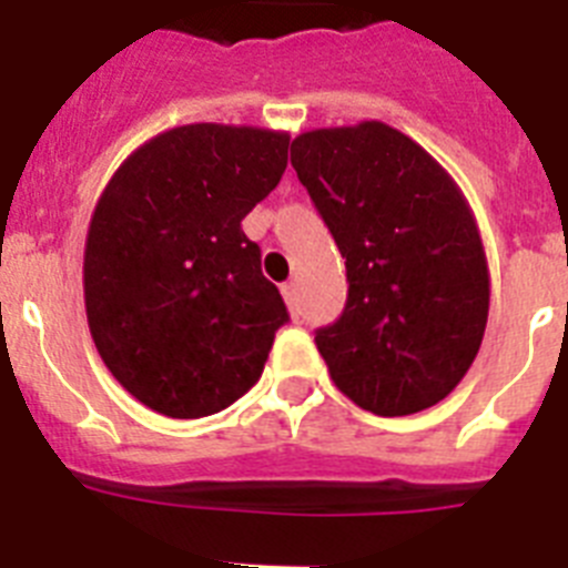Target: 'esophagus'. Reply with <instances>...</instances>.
Wrapping results in <instances>:
<instances>
[{"mask_svg":"<svg viewBox=\"0 0 568 568\" xmlns=\"http://www.w3.org/2000/svg\"><path fill=\"white\" fill-rule=\"evenodd\" d=\"M283 297H285V303H288V308L297 314V283H285L283 285Z\"/></svg>","mask_w":568,"mask_h":568,"instance_id":"esophagus-1","label":"esophagus"}]
</instances>
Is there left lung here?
I'll list each match as a JSON object with an SVG mask.
<instances>
[{"label":"left lung","instance_id":"obj_1","mask_svg":"<svg viewBox=\"0 0 568 568\" xmlns=\"http://www.w3.org/2000/svg\"><path fill=\"white\" fill-rule=\"evenodd\" d=\"M292 166L346 260V308L314 335L335 387L375 416L447 398L483 346L490 303L459 184L381 121L303 132Z\"/></svg>","mask_w":568,"mask_h":568}]
</instances>
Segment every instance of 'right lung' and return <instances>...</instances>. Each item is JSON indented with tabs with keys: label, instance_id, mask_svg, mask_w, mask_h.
Masks as SVG:
<instances>
[{
	"label": "right lung",
	"instance_id": "add662e5",
	"mask_svg": "<svg viewBox=\"0 0 568 568\" xmlns=\"http://www.w3.org/2000/svg\"><path fill=\"white\" fill-rule=\"evenodd\" d=\"M288 132L187 123L150 138L100 193L83 254L89 332L138 402L202 418L254 387L288 321L242 219L280 184Z\"/></svg>",
	"mask_w": 568,
	"mask_h": 568
}]
</instances>
